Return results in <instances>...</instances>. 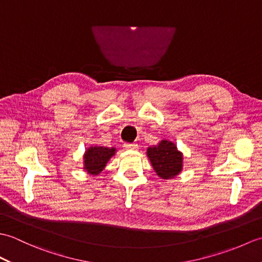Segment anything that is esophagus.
<instances>
[{"mask_svg":"<svg viewBox=\"0 0 262 262\" xmlns=\"http://www.w3.org/2000/svg\"><path fill=\"white\" fill-rule=\"evenodd\" d=\"M124 147L126 148V149H137L138 148V145L137 144H135V143H125L124 144Z\"/></svg>","mask_w":262,"mask_h":262,"instance_id":"esophagus-1","label":"esophagus"}]
</instances>
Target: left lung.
Listing matches in <instances>:
<instances>
[{"label":"left lung","mask_w":262,"mask_h":262,"mask_svg":"<svg viewBox=\"0 0 262 262\" xmlns=\"http://www.w3.org/2000/svg\"><path fill=\"white\" fill-rule=\"evenodd\" d=\"M146 154L154 171L162 179L174 178L182 170V153L170 141L163 140L157 146L148 147Z\"/></svg>","instance_id":"8db88e82"}]
</instances>
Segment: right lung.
I'll list each match as a JSON object with an SVG mask.
<instances>
[{
  "label": "right lung",
  "instance_id": "obj_1",
  "mask_svg": "<svg viewBox=\"0 0 262 262\" xmlns=\"http://www.w3.org/2000/svg\"><path fill=\"white\" fill-rule=\"evenodd\" d=\"M116 152L115 147L103 146H91L89 147L84 157V170L88 173L98 176L101 172L108 161L114 157Z\"/></svg>",
  "mask_w": 262,
  "mask_h": 262
}]
</instances>
